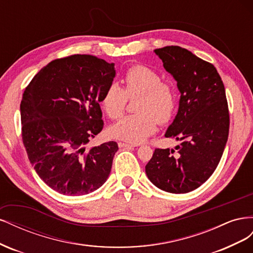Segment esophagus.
<instances>
[{"mask_svg": "<svg viewBox=\"0 0 253 253\" xmlns=\"http://www.w3.org/2000/svg\"><path fill=\"white\" fill-rule=\"evenodd\" d=\"M118 145L120 148H134L136 147V144L133 143H127V142H118Z\"/></svg>", "mask_w": 253, "mask_h": 253, "instance_id": "obj_1", "label": "esophagus"}]
</instances>
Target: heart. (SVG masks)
I'll return each mask as SVG.
<instances>
[{
	"label": "heart",
	"instance_id": "obj_1",
	"mask_svg": "<svg viewBox=\"0 0 253 253\" xmlns=\"http://www.w3.org/2000/svg\"><path fill=\"white\" fill-rule=\"evenodd\" d=\"M138 97L136 114L128 115L110 128L115 138L139 143L156 131L157 122H169L176 109V93L170 83L163 81L162 76L144 65H133L126 72L124 87L111 82L100 99L105 114L118 119L124 114L127 99Z\"/></svg>",
	"mask_w": 253,
	"mask_h": 253
}]
</instances>
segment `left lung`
I'll use <instances>...</instances> for the list:
<instances>
[{"mask_svg": "<svg viewBox=\"0 0 253 253\" xmlns=\"http://www.w3.org/2000/svg\"><path fill=\"white\" fill-rule=\"evenodd\" d=\"M154 52L177 81L178 113L166 132L180 140L176 150L155 149L145 173L152 183L170 193L197 189L215 171L229 135V109L224 83L213 64L180 46Z\"/></svg>", "mask_w": 253, "mask_h": 253, "instance_id": "1", "label": "left lung"}]
</instances>
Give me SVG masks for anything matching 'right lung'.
<instances>
[{"label":"right lung","instance_id":"right-lung-1","mask_svg":"<svg viewBox=\"0 0 253 253\" xmlns=\"http://www.w3.org/2000/svg\"><path fill=\"white\" fill-rule=\"evenodd\" d=\"M115 74L114 63L72 55L44 66L24 90L20 110L28 159L61 194H88L109 177L117 142L86 144L103 128L99 102Z\"/></svg>","mask_w":253,"mask_h":253}]
</instances>
